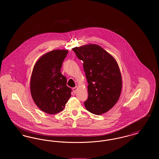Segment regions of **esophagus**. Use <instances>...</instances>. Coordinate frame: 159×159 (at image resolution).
Here are the masks:
<instances>
[{
  "label": "esophagus",
  "mask_w": 159,
  "mask_h": 159,
  "mask_svg": "<svg viewBox=\"0 0 159 159\" xmlns=\"http://www.w3.org/2000/svg\"><path fill=\"white\" fill-rule=\"evenodd\" d=\"M77 86H76V87H75V88H73V91L74 93H76V92H77Z\"/></svg>",
  "instance_id": "34e87169"
}]
</instances>
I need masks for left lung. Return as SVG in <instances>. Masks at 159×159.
Wrapping results in <instances>:
<instances>
[{"label": "left lung", "instance_id": "left-lung-1", "mask_svg": "<svg viewBox=\"0 0 159 159\" xmlns=\"http://www.w3.org/2000/svg\"><path fill=\"white\" fill-rule=\"evenodd\" d=\"M73 50L83 62L88 83L85 108L96 115L105 113L116 104L121 93V73L116 61L98 45H86Z\"/></svg>", "mask_w": 159, "mask_h": 159}]
</instances>
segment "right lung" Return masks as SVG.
Instances as JSON below:
<instances>
[{"instance_id": "1", "label": "right lung", "mask_w": 159, "mask_h": 159, "mask_svg": "<svg viewBox=\"0 0 159 159\" xmlns=\"http://www.w3.org/2000/svg\"><path fill=\"white\" fill-rule=\"evenodd\" d=\"M67 50H53L42 56L32 72L30 91L32 98L43 111L58 113L65 107L71 97V89L61 73Z\"/></svg>"}]
</instances>
